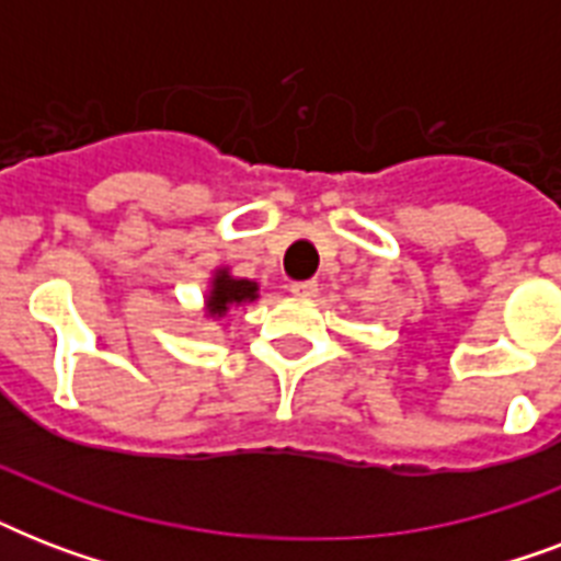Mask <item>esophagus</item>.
I'll use <instances>...</instances> for the list:
<instances>
[{"label": "esophagus", "instance_id": "esophagus-1", "mask_svg": "<svg viewBox=\"0 0 561 561\" xmlns=\"http://www.w3.org/2000/svg\"><path fill=\"white\" fill-rule=\"evenodd\" d=\"M317 290H320V285H317L314 279L294 282V285H290V294H294V297H299V299H311V297H317Z\"/></svg>", "mask_w": 561, "mask_h": 561}]
</instances>
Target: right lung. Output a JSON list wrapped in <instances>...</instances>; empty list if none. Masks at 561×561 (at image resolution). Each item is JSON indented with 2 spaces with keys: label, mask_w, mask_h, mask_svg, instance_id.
Instances as JSON below:
<instances>
[{
  "label": "right lung",
  "mask_w": 561,
  "mask_h": 561,
  "mask_svg": "<svg viewBox=\"0 0 561 561\" xmlns=\"http://www.w3.org/2000/svg\"><path fill=\"white\" fill-rule=\"evenodd\" d=\"M259 285L250 279H232L227 271L215 273V282H211L209 299H206V311L209 317H224L232 306H241V302H253Z\"/></svg>",
  "instance_id": "right-lung-1"
}]
</instances>
